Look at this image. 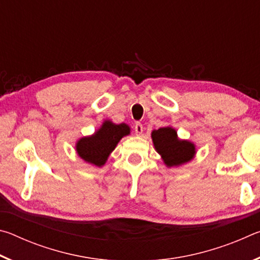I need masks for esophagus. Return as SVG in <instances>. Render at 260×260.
<instances>
[{
  "instance_id": "1",
  "label": "esophagus",
  "mask_w": 260,
  "mask_h": 260,
  "mask_svg": "<svg viewBox=\"0 0 260 260\" xmlns=\"http://www.w3.org/2000/svg\"><path fill=\"white\" fill-rule=\"evenodd\" d=\"M134 131H135V133L138 134V135L142 134V132H143V126H142V124H141V122H136L135 126H134Z\"/></svg>"
}]
</instances>
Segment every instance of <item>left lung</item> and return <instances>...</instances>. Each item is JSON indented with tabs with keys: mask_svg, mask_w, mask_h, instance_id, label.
Instances as JSON below:
<instances>
[{
	"mask_svg": "<svg viewBox=\"0 0 260 260\" xmlns=\"http://www.w3.org/2000/svg\"><path fill=\"white\" fill-rule=\"evenodd\" d=\"M151 138L156 150L161 155L167 166L184 164L195 155V146L188 141L179 140L177 132L171 127H161L153 131Z\"/></svg>",
	"mask_w": 260,
	"mask_h": 260,
	"instance_id": "1",
	"label": "left lung"
}]
</instances>
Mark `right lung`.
<instances>
[{
    "label": "right lung",
    "mask_w": 260,
    "mask_h": 260,
    "mask_svg": "<svg viewBox=\"0 0 260 260\" xmlns=\"http://www.w3.org/2000/svg\"><path fill=\"white\" fill-rule=\"evenodd\" d=\"M129 134L126 124L116 125L104 121L102 127L94 135L82 138L77 143V152L83 160L96 166H102L122 136Z\"/></svg>",
    "instance_id": "obj_1"
}]
</instances>
